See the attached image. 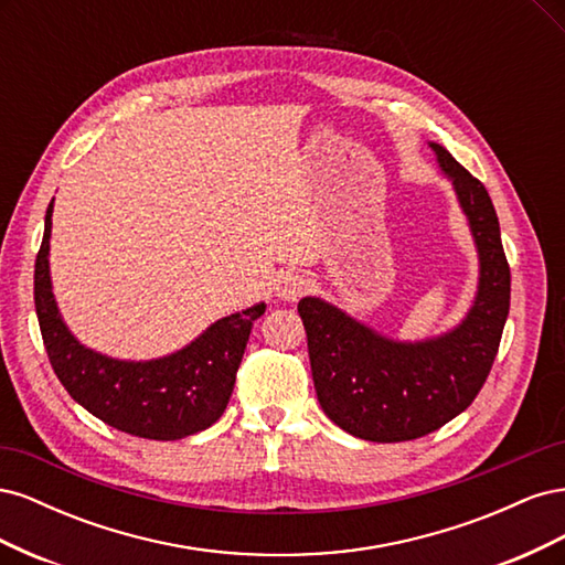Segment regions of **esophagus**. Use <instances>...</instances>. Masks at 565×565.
Segmentation results:
<instances>
[{
    "label": "esophagus",
    "mask_w": 565,
    "mask_h": 565,
    "mask_svg": "<svg viewBox=\"0 0 565 565\" xmlns=\"http://www.w3.org/2000/svg\"><path fill=\"white\" fill-rule=\"evenodd\" d=\"M306 289H309V280L299 276V273H287L278 285V297L282 301H297L299 297L306 295Z\"/></svg>",
    "instance_id": "esophagus-1"
}]
</instances>
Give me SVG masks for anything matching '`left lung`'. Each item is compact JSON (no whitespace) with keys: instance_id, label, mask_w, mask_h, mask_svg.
<instances>
[{"instance_id":"left-lung-1","label":"left lung","mask_w":565,"mask_h":565,"mask_svg":"<svg viewBox=\"0 0 565 565\" xmlns=\"http://www.w3.org/2000/svg\"><path fill=\"white\" fill-rule=\"evenodd\" d=\"M429 148L478 252L476 297L461 322L438 337L401 341L320 297L297 306L320 407L339 429L372 443L413 440L465 413L488 380L509 316L511 273L486 185L440 143Z\"/></svg>"}]
</instances>
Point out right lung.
<instances>
[{"instance_id":"right-lung-1","label":"right lung","mask_w":565,"mask_h":565,"mask_svg":"<svg viewBox=\"0 0 565 565\" xmlns=\"http://www.w3.org/2000/svg\"><path fill=\"white\" fill-rule=\"evenodd\" d=\"M51 214L54 200L35 262V309L51 367L65 391L100 422L139 438L179 440L207 429L224 415L252 324L266 303L212 322L191 344L152 361L98 353L82 344L58 311L49 270Z\"/></svg>"}]
</instances>
